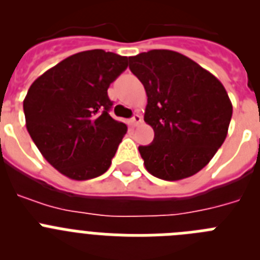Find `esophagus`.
Listing matches in <instances>:
<instances>
[{"label":"esophagus","instance_id":"esophagus-1","mask_svg":"<svg viewBox=\"0 0 260 260\" xmlns=\"http://www.w3.org/2000/svg\"><path fill=\"white\" fill-rule=\"evenodd\" d=\"M142 119H143V118H142L141 114L135 113L134 116H133V118H132V123H133V125H134V126H137V125H139V123L142 122Z\"/></svg>","mask_w":260,"mask_h":260}]
</instances>
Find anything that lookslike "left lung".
<instances>
[{
  "label": "left lung",
  "instance_id": "left-lung-1",
  "mask_svg": "<svg viewBox=\"0 0 260 260\" xmlns=\"http://www.w3.org/2000/svg\"><path fill=\"white\" fill-rule=\"evenodd\" d=\"M130 70L147 93L144 121L153 128L141 146L152 176L178 181L203 169L224 143L231 123V99L215 75L181 53L153 49L130 57Z\"/></svg>",
  "mask_w": 260,
  "mask_h": 260
}]
</instances>
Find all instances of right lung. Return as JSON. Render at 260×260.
Instances as JSON below:
<instances>
[{
    "label": "right lung",
    "instance_id": "add662e5",
    "mask_svg": "<svg viewBox=\"0 0 260 260\" xmlns=\"http://www.w3.org/2000/svg\"><path fill=\"white\" fill-rule=\"evenodd\" d=\"M127 57L93 49L68 57L31 84L23 100L26 127L59 173L84 181L109 169L127 126L109 116L110 83Z\"/></svg>",
    "mask_w": 260,
    "mask_h": 260
}]
</instances>
